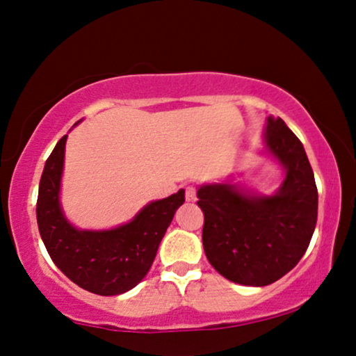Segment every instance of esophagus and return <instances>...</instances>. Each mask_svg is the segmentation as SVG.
<instances>
[{
    "label": "esophagus",
    "instance_id": "1",
    "mask_svg": "<svg viewBox=\"0 0 356 356\" xmlns=\"http://www.w3.org/2000/svg\"><path fill=\"white\" fill-rule=\"evenodd\" d=\"M184 193H186V201L188 202L196 201V186H193V184H188L186 189H184Z\"/></svg>",
    "mask_w": 356,
    "mask_h": 356
}]
</instances>
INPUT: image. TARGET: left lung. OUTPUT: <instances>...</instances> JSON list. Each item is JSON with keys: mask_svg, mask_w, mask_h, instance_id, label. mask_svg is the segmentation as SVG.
Masks as SVG:
<instances>
[{"mask_svg": "<svg viewBox=\"0 0 356 356\" xmlns=\"http://www.w3.org/2000/svg\"><path fill=\"white\" fill-rule=\"evenodd\" d=\"M265 144L286 170L276 195H247L227 183L197 189L207 260L245 286L271 284L293 270L317 222V186L301 140L283 119L268 118Z\"/></svg>", "mask_w": 356, "mask_h": 356, "instance_id": "8db88e82", "label": "left lung"}]
</instances>
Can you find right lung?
Returning a JSON list of instances; mask_svg holds the SVG:
<instances>
[{"label": "right lung", "instance_id": "add662e5", "mask_svg": "<svg viewBox=\"0 0 356 356\" xmlns=\"http://www.w3.org/2000/svg\"><path fill=\"white\" fill-rule=\"evenodd\" d=\"M67 136L45 161L37 196V225L50 258L80 288L99 296H116L140 283L156 250L184 202V191L147 204L131 222L111 230H78L60 207V178Z\"/></svg>", "mask_w": 356, "mask_h": 356}]
</instances>
